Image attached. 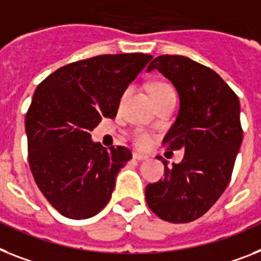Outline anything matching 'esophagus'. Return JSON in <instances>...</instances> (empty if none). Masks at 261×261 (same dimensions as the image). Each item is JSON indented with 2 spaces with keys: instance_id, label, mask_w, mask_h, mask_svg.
I'll list each match as a JSON object with an SVG mask.
<instances>
[{
  "instance_id": "1",
  "label": "esophagus",
  "mask_w": 261,
  "mask_h": 261,
  "mask_svg": "<svg viewBox=\"0 0 261 261\" xmlns=\"http://www.w3.org/2000/svg\"><path fill=\"white\" fill-rule=\"evenodd\" d=\"M133 159H135V160H137V161H143V160H146V159H148V156L135 152V153H133Z\"/></svg>"
}]
</instances>
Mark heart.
<instances>
[{"label": "heart", "mask_w": 261, "mask_h": 261, "mask_svg": "<svg viewBox=\"0 0 261 261\" xmlns=\"http://www.w3.org/2000/svg\"><path fill=\"white\" fill-rule=\"evenodd\" d=\"M163 89H169V87H168V85H164V84H159V85H156V87L152 88V93H153V92H157V90H163ZM126 94H128V90L122 93L121 101L125 98ZM132 140H133V143H135V145H137L139 148H145V146H148L150 144V141H152V137H150V135H148L146 132H143V130H137V132H135V135H133Z\"/></svg>", "instance_id": "obj_1"}]
</instances>
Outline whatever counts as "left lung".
Returning <instances> with one entry per match:
<instances>
[{
  "mask_svg": "<svg viewBox=\"0 0 261 261\" xmlns=\"http://www.w3.org/2000/svg\"><path fill=\"white\" fill-rule=\"evenodd\" d=\"M154 69L173 84L180 98L176 121L163 144L185 153L172 168L163 161L165 177L146 185L145 199L163 220L189 223L216 203L231 180L243 141L240 102L215 70L188 57L159 56L146 72Z\"/></svg>",
  "mask_w": 261,
  "mask_h": 261,
  "instance_id": "8db88e82",
  "label": "left lung"
}]
</instances>
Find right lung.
Masks as SVG:
<instances>
[{
    "mask_svg": "<svg viewBox=\"0 0 261 261\" xmlns=\"http://www.w3.org/2000/svg\"><path fill=\"white\" fill-rule=\"evenodd\" d=\"M152 56L102 55L72 62L42 81L25 117L28 159L34 181L62 216L81 220L111 200L116 176L132 153L107 150L90 132L115 118L122 93Z\"/></svg>",
    "mask_w": 261,
    "mask_h": 261,
    "instance_id": "obj_1",
    "label": "right lung"
}]
</instances>
